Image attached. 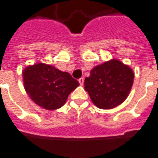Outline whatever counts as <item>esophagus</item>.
<instances>
[{
  "mask_svg": "<svg viewBox=\"0 0 158 158\" xmlns=\"http://www.w3.org/2000/svg\"><path fill=\"white\" fill-rule=\"evenodd\" d=\"M84 81H85V79H84V78H80V79H79V84H80V85H84Z\"/></svg>",
  "mask_w": 158,
  "mask_h": 158,
  "instance_id": "1",
  "label": "esophagus"
}]
</instances>
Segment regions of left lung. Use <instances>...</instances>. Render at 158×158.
I'll use <instances>...</instances> for the list:
<instances>
[{"label":"left lung","instance_id":"left-lung-1","mask_svg":"<svg viewBox=\"0 0 158 158\" xmlns=\"http://www.w3.org/2000/svg\"><path fill=\"white\" fill-rule=\"evenodd\" d=\"M134 77L130 67L112 59L90 71V75L85 79V89L98 108L112 109L128 97Z\"/></svg>","mask_w":158,"mask_h":158}]
</instances>
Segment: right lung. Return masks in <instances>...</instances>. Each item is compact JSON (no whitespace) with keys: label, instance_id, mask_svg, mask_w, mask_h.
Masks as SVG:
<instances>
[{"label":"right lung","instance_id":"1","mask_svg":"<svg viewBox=\"0 0 158 158\" xmlns=\"http://www.w3.org/2000/svg\"><path fill=\"white\" fill-rule=\"evenodd\" d=\"M26 92L34 102L46 110H56L66 103L79 83L69 73L45 63L28 66L23 71Z\"/></svg>","mask_w":158,"mask_h":158}]
</instances>
